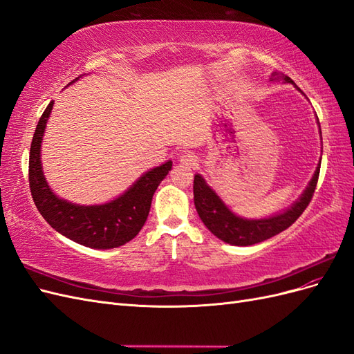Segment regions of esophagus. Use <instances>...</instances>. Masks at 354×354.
Wrapping results in <instances>:
<instances>
[{
    "mask_svg": "<svg viewBox=\"0 0 354 354\" xmlns=\"http://www.w3.org/2000/svg\"><path fill=\"white\" fill-rule=\"evenodd\" d=\"M178 162L183 167H195L198 162V156L192 152H185L178 158Z\"/></svg>",
    "mask_w": 354,
    "mask_h": 354,
    "instance_id": "34e87169",
    "label": "esophagus"
}]
</instances>
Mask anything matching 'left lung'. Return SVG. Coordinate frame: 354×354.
I'll list each match as a JSON object with an SVG mask.
<instances>
[{"label": "left lung", "instance_id": "left-lung-1", "mask_svg": "<svg viewBox=\"0 0 354 354\" xmlns=\"http://www.w3.org/2000/svg\"><path fill=\"white\" fill-rule=\"evenodd\" d=\"M272 77H273L272 81L282 78L285 82L294 84V81L289 77H286V75L279 77V75L274 72ZM319 171H320V162L315 171L312 180H310L308 186L303 192V195L299 196L288 209H285L281 214H276V216H272V217L250 220V218H242L236 216V214L232 212L226 203L220 199V196L216 194V192L207 185L205 178H203L201 174H196L194 180L195 207L202 223L205 224L207 229L214 234V236H217L223 242L230 243V245H238V246H248V245L259 243L274 236L277 233L283 232L285 229L291 226L299 216H301L315 194L317 178H319Z\"/></svg>", "mask_w": 354, "mask_h": 354}]
</instances>
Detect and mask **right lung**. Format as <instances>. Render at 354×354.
Segmentation results:
<instances>
[{
	"instance_id": "1",
	"label": "right lung",
	"mask_w": 354,
	"mask_h": 354,
	"mask_svg": "<svg viewBox=\"0 0 354 354\" xmlns=\"http://www.w3.org/2000/svg\"><path fill=\"white\" fill-rule=\"evenodd\" d=\"M53 104L55 102H50L39 118L29 153V187L39 214L56 232L88 248L111 250L130 242L145 226L155 190L167 177L173 162L167 160L149 169L122 195L102 205H78L62 199L53 194L41 164L42 136Z\"/></svg>"
}]
</instances>
